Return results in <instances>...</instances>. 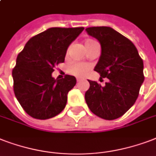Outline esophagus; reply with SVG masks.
I'll return each instance as SVG.
<instances>
[{"label":"esophagus","instance_id":"1","mask_svg":"<svg viewBox=\"0 0 156 156\" xmlns=\"http://www.w3.org/2000/svg\"><path fill=\"white\" fill-rule=\"evenodd\" d=\"M83 80H84L83 78H77V82H78V83H79V82H81V81H83Z\"/></svg>","mask_w":156,"mask_h":156}]
</instances>
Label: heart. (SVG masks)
Masks as SVG:
<instances>
[{
	"mask_svg": "<svg viewBox=\"0 0 156 156\" xmlns=\"http://www.w3.org/2000/svg\"><path fill=\"white\" fill-rule=\"evenodd\" d=\"M97 43L96 41L92 40H87L85 41V46H90L92 44ZM91 69V65L86 63H75L73 64L68 68V71L70 74L77 76V77H82L86 74Z\"/></svg>",
	"mask_w": 156,
	"mask_h": 156,
	"instance_id": "b5f03b06",
	"label": "heart"
}]
</instances>
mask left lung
Here are the masks:
<instances>
[{
    "mask_svg": "<svg viewBox=\"0 0 156 156\" xmlns=\"http://www.w3.org/2000/svg\"><path fill=\"white\" fill-rule=\"evenodd\" d=\"M99 41L101 53L94 69L109 81L104 87L88 80L85 93L87 106L98 117L112 120L121 117L137 99L144 82L143 60L134 44L110 27L86 28Z\"/></svg>",
    "mask_w": 156,
    "mask_h": 156,
    "instance_id": "obj_1",
    "label": "left lung"
}]
</instances>
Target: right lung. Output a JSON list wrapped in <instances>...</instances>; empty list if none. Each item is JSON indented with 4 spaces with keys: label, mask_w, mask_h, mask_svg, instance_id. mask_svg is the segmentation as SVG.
I'll return each mask as SVG.
<instances>
[{
    "label": "right lung",
    "mask_w": 156,
    "mask_h": 156,
    "mask_svg": "<svg viewBox=\"0 0 156 156\" xmlns=\"http://www.w3.org/2000/svg\"><path fill=\"white\" fill-rule=\"evenodd\" d=\"M84 28H50L26 43L12 71L14 91L25 112L34 119L59 115L67 103L68 92L76 85L74 76L55 79L54 67L65 61L69 46Z\"/></svg>",
    "instance_id": "1"
}]
</instances>
